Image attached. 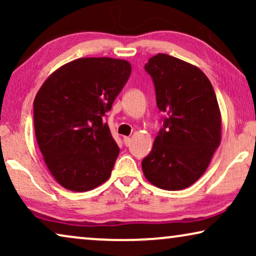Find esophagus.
Listing matches in <instances>:
<instances>
[{
	"mask_svg": "<svg viewBox=\"0 0 256 256\" xmlns=\"http://www.w3.org/2000/svg\"><path fill=\"white\" fill-rule=\"evenodd\" d=\"M124 143L127 146H130V143H132V138H128V136H124Z\"/></svg>",
	"mask_w": 256,
	"mask_h": 256,
	"instance_id": "esophagus-1",
	"label": "esophagus"
}]
</instances>
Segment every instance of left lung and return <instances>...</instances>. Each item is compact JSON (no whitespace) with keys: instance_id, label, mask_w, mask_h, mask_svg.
<instances>
[{"instance_id":"left-lung-1","label":"left lung","mask_w":256,"mask_h":256,"mask_svg":"<svg viewBox=\"0 0 256 256\" xmlns=\"http://www.w3.org/2000/svg\"><path fill=\"white\" fill-rule=\"evenodd\" d=\"M152 76L163 126L142 160L146 180L176 191L190 186L208 169L222 136V118L212 84L198 68L169 54L144 65Z\"/></svg>"}]
</instances>
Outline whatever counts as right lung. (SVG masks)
I'll return each instance as SVG.
<instances>
[{
  "label": "right lung",
  "mask_w": 256,
  "mask_h": 256,
  "mask_svg": "<svg viewBox=\"0 0 256 256\" xmlns=\"http://www.w3.org/2000/svg\"><path fill=\"white\" fill-rule=\"evenodd\" d=\"M130 72L121 59L80 58L58 68L38 90V146L52 176L68 190L88 191L110 178L120 149L104 116Z\"/></svg>",
  "instance_id": "1"
}]
</instances>
